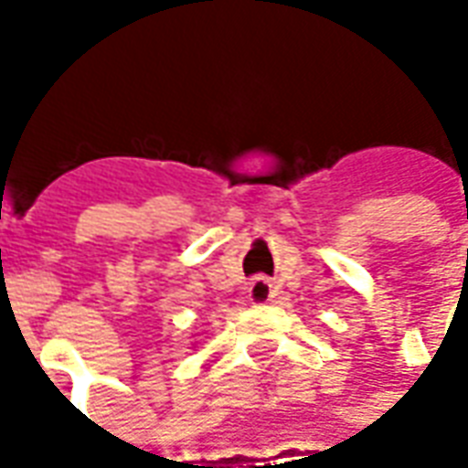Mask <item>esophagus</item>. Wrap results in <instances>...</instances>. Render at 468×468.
Wrapping results in <instances>:
<instances>
[{"mask_svg": "<svg viewBox=\"0 0 468 468\" xmlns=\"http://www.w3.org/2000/svg\"><path fill=\"white\" fill-rule=\"evenodd\" d=\"M248 298H250L253 303H268V301H273V283H271L268 278H255L253 283H250V288H248Z\"/></svg>", "mask_w": 468, "mask_h": 468, "instance_id": "1", "label": "esophagus"}]
</instances>
